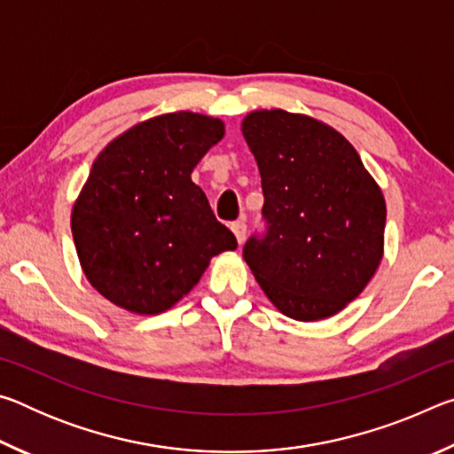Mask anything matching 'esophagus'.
<instances>
[{"label": "esophagus", "instance_id": "34e87169", "mask_svg": "<svg viewBox=\"0 0 454 454\" xmlns=\"http://www.w3.org/2000/svg\"><path fill=\"white\" fill-rule=\"evenodd\" d=\"M230 228H232V232H234V236H236V242L242 244L244 238H246V224H244V220L234 222V224L230 226Z\"/></svg>", "mask_w": 454, "mask_h": 454}]
</instances>
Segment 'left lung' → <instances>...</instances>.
<instances>
[{
    "mask_svg": "<svg viewBox=\"0 0 454 454\" xmlns=\"http://www.w3.org/2000/svg\"><path fill=\"white\" fill-rule=\"evenodd\" d=\"M242 134L262 178L268 232L244 260L276 309L330 318L366 288L384 254L387 204L347 137L304 114L256 110Z\"/></svg>",
    "mask_w": 454,
    "mask_h": 454,
    "instance_id": "left-lung-1",
    "label": "left lung"
}]
</instances>
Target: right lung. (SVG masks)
Wrapping results in <instances>:
<instances>
[{
    "label": "right lung",
    "mask_w": 454,
    "mask_h": 454,
    "mask_svg": "<svg viewBox=\"0 0 454 454\" xmlns=\"http://www.w3.org/2000/svg\"><path fill=\"white\" fill-rule=\"evenodd\" d=\"M224 137V121L194 112L144 120L98 153L72 208L82 270L99 294L134 314L182 301L210 260L236 250L192 170Z\"/></svg>",
    "instance_id": "add662e5"
}]
</instances>
